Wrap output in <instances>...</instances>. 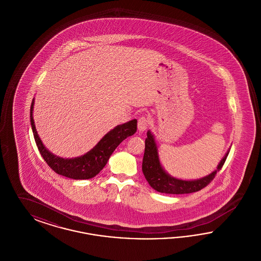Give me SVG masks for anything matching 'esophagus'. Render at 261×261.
<instances>
[{
    "instance_id": "esophagus-1",
    "label": "esophagus",
    "mask_w": 261,
    "mask_h": 261,
    "mask_svg": "<svg viewBox=\"0 0 261 261\" xmlns=\"http://www.w3.org/2000/svg\"><path fill=\"white\" fill-rule=\"evenodd\" d=\"M149 126V120L147 117L145 116H141L139 119H138V130L140 132H143L145 131Z\"/></svg>"
}]
</instances>
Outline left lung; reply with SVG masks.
I'll use <instances>...</instances> for the list:
<instances>
[{
	"mask_svg": "<svg viewBox=\"0 0 261 261\" xmlns=\"http://www.w3.org/2000/svg\"><path fill=\"white\" fill-rule=\"evenodd\" d=\"M147 136L148 137L146 138V141H145L146 147H145V153H144L143 164H142L143 173L145 175V178L147 179L149 186L151 187L153 190H155L156 192L164 193V194H172V195L190 194V193L198 192L206 185H208L215 177L216 173L222 168L224 162L226 161L231 149L230 148L227 150L223 159L217 165V168L214 171H212L211 174L196 180H183V179L175 178L164 170L160 161L159 148H158L156 141L154 139L153 134L149 130L147 132Z\"/></svg>",
	"mask_w": 261,
	"mask_h": 261,
	"instance_id": "1",
	"label": "left lung"
}]
</instances>
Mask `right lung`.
I'll use <instances>...</instances> for the list:
<instances>
[{
	"instance_id": "obj_1",
	"label": "right lung",
	"mask_w": 261,
	"mask_h": 261,
	"mask_svg": "<svg viewBox=\"0 0 261 261\" xmlns=\"http://www.w3.org/2000/svg\"><path fill=\"white\" fill-rule=\"evenodd\" d=\"M34 99L35 98L32 99L30 107V122L38 149L44 161L47 162V164L56 173L65 176L67 178L75 180H85L95 177L106 166L112 152L118 147V145L127 137L132 136L136 133L137 120L133 119L124 124L115 126L99 140V143L93 149H90L85 154L72 159H63L50 152L44 146L42 140L38 135L33 119Z\"/></svg>"
}]
</instances>
